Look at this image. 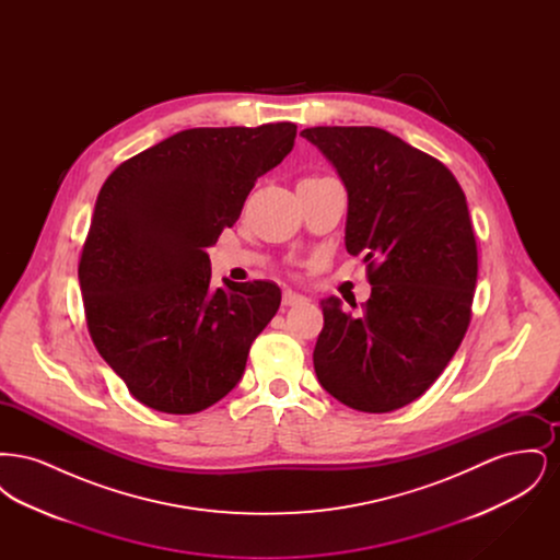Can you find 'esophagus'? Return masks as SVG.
I'll return each mask as SVG.
<instances>
[{
  "mask_svg": "<svg viewBox=\"0 0 560 560\" xmlns=\"http://www.w3.org/2000/svg\"><path fill=\"white\" fill-rule=\"evenodd\" d=\"M308 302L302 293L292 292V290H285L283 292V306H295V304H304Z\"/></svg>",
  "mask_w": 560,
  "mask_h": 560,
  "instance_id": "34e87169",
  "label": "esophagus"
}]
</instances>
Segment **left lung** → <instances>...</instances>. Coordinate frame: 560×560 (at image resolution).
<instances>
[{
	"label": "left lung",
	"instance_id": "1",
	"mask_svg": "<svg viewBox=\"0 0 560 560\" xmlns=\"http://www.w3.org/2000/svg\"><path fill=\"white\" fill-rule=\"evenodd\" d=\"M300 136L347 187V252L365 256L372 285L359 315L338 298L320 300L315 372L357 411H395L434 384L470 325L479 252L466 195L445 163L386 130L319 126Z\"/></svg>",
	"mask_w": 560,
	"mask_h": 560
}]
</instances>
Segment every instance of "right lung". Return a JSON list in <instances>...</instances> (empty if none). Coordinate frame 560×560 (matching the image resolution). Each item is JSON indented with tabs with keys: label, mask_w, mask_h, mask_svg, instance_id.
<instances>
[{
	"label": "right lung",
	"mask_w": 560,
	"mask_h": 560,
	"mask_svg": "<svg viewBox=\"0 0 560 560\" xmlns=\"http://www.w3.org/2000/svg\"><path fill=\"white\" fill-rule=\"evenodd\" d=\"M295 130H183L124 161L101 188L78 268L85 323L142 405L187 416L237 386L281 290L229 279L213 288L208 247L292 151Z\"/></svg>",
	"instance_id": "add662e5"
}]
</instances>
